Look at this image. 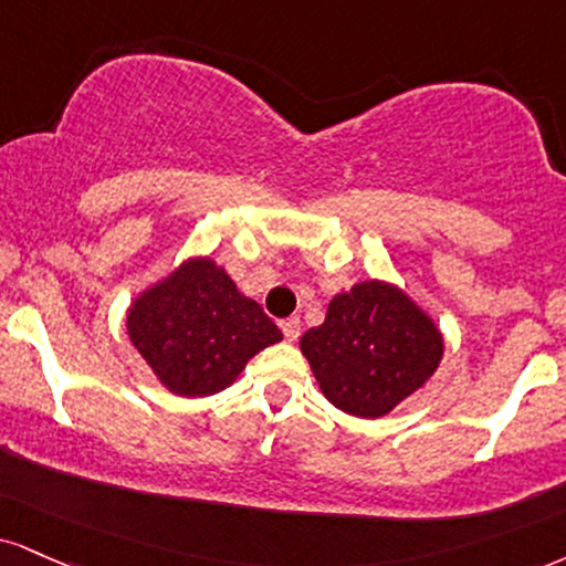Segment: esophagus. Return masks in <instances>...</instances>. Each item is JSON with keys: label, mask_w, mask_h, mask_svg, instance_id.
<instances>
[{"label": "esophagus", "mask_w": 566, "mask_h": 566, "mask_svg": "<svg viewBox=\"0 0 566 566\" xmlns=\"http://www.w3.org/2000/svg\"><path fill=\"white\" fill-rule=\"evenodd\" d=\"M279 326H282L284 337H287L290 343H295V339L301 337V318H297V316H290V318H284V322L279 324Z\"/></svg>", "instance_id": "esophagus-1"}]
</instances>
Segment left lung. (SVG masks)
<instances>
[{
  "label": "left lung",
  "mask_w": 566,
  "mask_h": 566,
  "mask_svg": "<svg viewBox=\"0 0 566 566\" xmlns=\"http://www.w3.org/2000/svg\"><path fill=\"white\" fill-rule=\"evenodd\" d=\"M442 348L432 318L377 279L332 297L324 324L301 337L326 400L360 419L385 417L417 392L440 366Z\"/></svg>",
  "instance_id": "8db88e82"
}]
</instances>
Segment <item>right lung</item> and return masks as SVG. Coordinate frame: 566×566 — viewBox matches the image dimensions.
<instances>
[{"mask_svg":"<svg viewBox=\"0 0 566 566\" xmlns=\"http://www.w3.org/2000/svg\"><path fill=\"white\" fill-rule=\"evenodd\" d=\"M126 329L160 385L184 398L227 390L255 353L282 339L261 305L210 258H189L142 292Z\"/></svg>","mask_w":566,"mask_h":566,"instance_id":"add662e5","label":"right lung"}]
</instances>
